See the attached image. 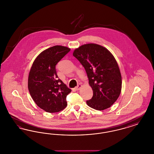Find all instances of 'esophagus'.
I'll return each instance as SVG.
<instances>
[{"mask_svg":"<svg viewBox=\"0 0 154 154\" xmlns=\"http://www.w3.org/2000/svg\"><path fill=\"white\" fill-rule=\"evenodd\" d=\"M81 87H82V85H81V84H79L75 89V90H77V91H78V90H79L81 88Z\"/></svg>","mask_w":154,"mask_h":154,"instance_id":"obj_1","label":"esophagus"}]
</instances>
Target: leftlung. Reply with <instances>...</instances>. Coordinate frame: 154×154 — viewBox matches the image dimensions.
<instances>
[{"label":"left lung","instance_id":"1","mask_svg":"<svg viewBox=\"0 0 154 154\" xmlns=\"http://www.w3.org/2000/svg\"><path fill=\"white\" fill-rule=\"evenodd\" d=\"M73 55L84 67L93 96L87 101L96 110L108 109L117 100L122 88V78L117 62L108 50L96 44H84Z\"/></svg>","mask_w":154,"mask_h":154}]
</instances>
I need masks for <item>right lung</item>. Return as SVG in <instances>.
Segmentation results:
<instances>
[{"mask_svg":"<svg viewBox=\"0 0 154 154\" xmlns=\"http://www.w3.org/2000/svg\"><path fill=\"white\" fill-rule=\"evenodd\" d=\"M70 51L55 45L41 52L33 63L28 77V89L34 102L48 112H56L67 106L71 89L58 79L56 65Z\"/></svg>","mask_w":154,"mask_h":154,"instance_id":"obj_1","label":"right lung"}]
</instances>
